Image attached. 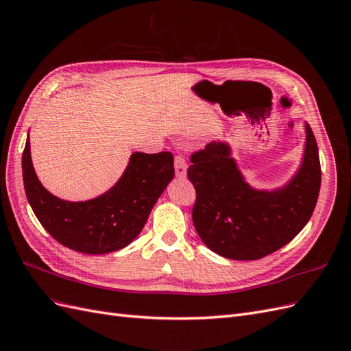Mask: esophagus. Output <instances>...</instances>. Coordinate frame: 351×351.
Instances as JSON below:
<instances>
[{"instance_id":"esophagus-1","label":"esophagus","mask_w":351,"mask_h":351,"mask_svg":"<svg viewBox=\"0 0 351 351\" xmlns=\"http://www.w3.org/2000/svg\"><path fill=\"white\" fill-rule=\"evenodd\" d=\"M174 168H176V176L183 178L187 174V164L183 155H177L174 159Z\"/></svg>"}]
</instances>
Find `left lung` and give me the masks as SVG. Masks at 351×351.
Wrapping results in <instances>:
<instances>
[{
    "label": "left lung",
    "mask_w": 351,
    "mask_h": 351,
    "mask_svg": "<svg viewBox=\"0 0 351 351\" xmlns=\"http://www.w3.org/2000/svg\"><path fill=\"white\" fill-rule=\"evenodd\" d=\"M299 171L285 186L256 190L246 183L227 142H210L190 156L187 177L196 189L193 224L206 246L234 261H258L290 243L311 219L321 189L316 139L304 124Z\"/></svg>",
    "instance_id": "obj_1"
}]
</instances>
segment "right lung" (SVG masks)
Masks as SVG:
<instances>
[{"instance_id": "right-lung-1", "label": "right lung", "mask_w": 351, "mask_h": 351, "mask_svg": "<svg viewBox=\"0 0 351 351\" xmlns=\"http://www.w3.org/2000/svg\"><path fill=\"white\" fill-rule=\"evenodd\" d=\"M22 168L29 205L42 227L71 250L104 254L125 247L139 236L174 177V158L171 152H134L115 186L84 202L62 200L40 184L32 164L29 136Z\"/></svg>"}]
</instances>
